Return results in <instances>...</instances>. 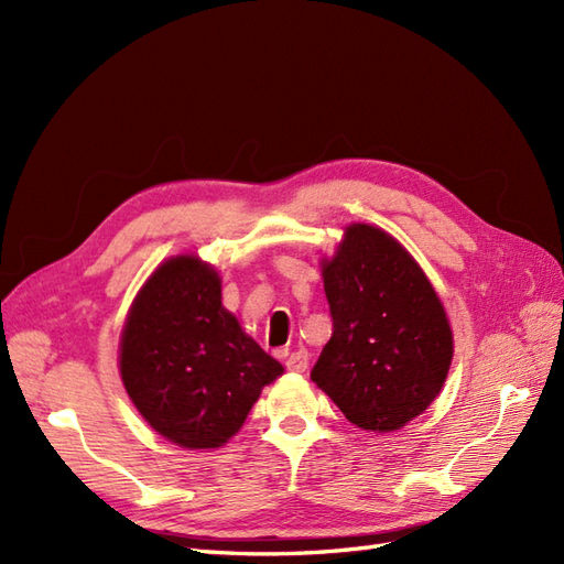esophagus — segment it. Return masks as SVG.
Here are the masks:
<instances>
[{"label": "esophagus", "mask_w": 564, "mask_h": 564, "mask_svg": "<svg viewBox=\"0 0 564 564\" xmlns=\"http://www.w3.org/2000/svg\"><path fill=\"white\" fill-rule=\"evenodd\" d=\"M286 369H292V371H305V369H308V350L299 348V350H294L292 355H289L286 357Z\"/></svg>", "instance_id": "obj_1"}]
</instances>
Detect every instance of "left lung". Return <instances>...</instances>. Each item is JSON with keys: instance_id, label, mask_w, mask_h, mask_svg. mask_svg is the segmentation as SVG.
<instances>
[{"instance_id": "1", "label": "left lung", "mask_w": 564, "mask_h": 564, "mask_svg": "<svg viewBox=\"0 0 564 564\" xmlns=\"http://www.w3.org/2000/svg\"><path fill=\"white\" fill-rule=\"evenodd\" d=\"M334 322L311 379L362 431L392 433L440 395L454 355L431 280L395 237L352 224L322 261Z\"/></svg>"}]
</instances>
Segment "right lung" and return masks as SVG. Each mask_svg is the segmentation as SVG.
<instances>
[{
  "instance_id": "1",
  "label": "right lung",
  "mask_w": 564,
  "mask_h": 564,
  "mask_svg": "<svg viewBox=\"0 0 564 564\" xmlns=\"http://www.w3.org/2000/svg\"><path fill=\"white\" fill-rule=\"evenodd\" d=\"M282 371L224 308L218 272L197 256H174L152 272L119 340L131 402L185 449L226 445Z\"/></svg>"
}]
</instances>
